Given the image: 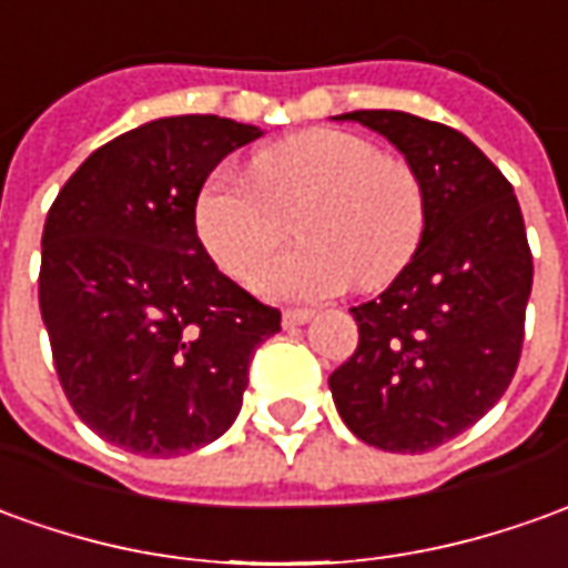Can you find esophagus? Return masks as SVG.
Returning <instances> with one entry per match:
<instances>
[{
  "label": "esophagus",
  "mask_w": 568,
  "mask_h": 568,
  "mask_svg": "<svg viewBox=\"0 0 568 568\" xmlns=\"http://www.w3.org/2000/svg\"><path fill=\"white\" fill-rule=\"evenodd\" d=\"M312 315H315V312H308V308H287V312H284V327H296V324L312 322Z\"/></svg>",
  "instance_id": "obj_1"
}]
</instances>
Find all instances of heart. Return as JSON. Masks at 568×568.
I'll use <instances>...</instances> for the list:
<instances>
[{
	"instance_id": "1",
	"label": "heart",
	"mask_w": 568,
	"mask_h": 568,
	"mask_svg": "<svg viewBox=\"0 0 568 568\" xmlns=\"http://www.w3.org/2000/svg\"><path fill=\"white\" fill-rule=\"evenodd\" d=\"M304 244L261 260L283 236ZM194 232L210 260L277 303H322L349 287L381 291L396 281L426 232V191L408 160L343 129H308L260 151L250 182L213 172L194 197Z\"/></svg>"
}]
</instances>
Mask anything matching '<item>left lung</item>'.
<instances>
[{
  "label": "left lung",
  "mask_w": 568,
  "mask_h": 568,
  "mask_svg": "<svg viewBox=\"0 0 568 568\" xmlns=\"http://www.w3.org/2000/svg\"><path fill=\"white\" fill-rule=\"evenodd\" d=\"M405 154L426 191L417 256L349 308L358 349L331 374L343 424L374 448L420 455L470 429L514 381L531 250L514 185L452 126L405 111H352Z\"/></svg>",
  "instance_id": "8db88e82"
}]
</instances>
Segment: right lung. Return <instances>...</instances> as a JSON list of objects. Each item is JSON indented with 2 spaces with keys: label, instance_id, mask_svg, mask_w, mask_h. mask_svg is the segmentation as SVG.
<instances>
[{
  "label": "right lung",
  "instance_id": "add662e5",
  "mask_svg": "<svg viewBox=\"0 0 568 568\" xmlns=\"http://www.w3.org/2000/svg\"><path fill=\"white\" fill-rule=\"evenodd\" d=\"M262 132L213 113L163 116L101 144L42 229L39 312L64 396L132 455H187L234 424L281 312L210 260L194 197Z\"/></svg>",
  "mask_w": 568,
  "mask_h": 568
}]
</instances>
